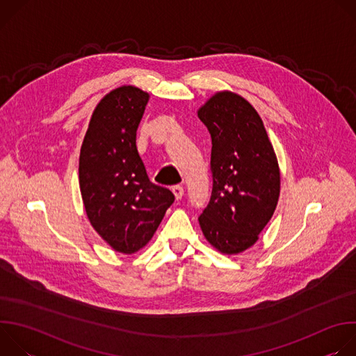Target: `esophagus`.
<instances>
[{"label": "esophagus", "instance_id": "34e87169", "mask_svg": "<svg viewBox=\"0 0 356 356\" xmlns=\"http://www.w3.org/2000/svg\"><path fill=\"white\" fill-rule=\"evenodd\" d=\"M172 191H173L176 200H180V198L183 197V194H184V190H183L181 186H173V187H172Z\"/></svg>", "mask_w": 356, "mask_h": 356}]
</instances>
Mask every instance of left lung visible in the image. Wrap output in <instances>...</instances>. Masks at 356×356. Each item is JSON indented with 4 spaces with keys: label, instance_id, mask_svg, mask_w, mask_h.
<instances>
[{
    "label": "left lung",
    "instance_id": "left-lung-1",
    "mask_svg": "<svg viewBox=\"0 0 356 356\" xmlns=\"http://www.w3.org/2000/svg\"><path fill=\"white\" fill-rule=\"evenodd\" d=\"M197 114L213 142V191L198 222L211 246L236 255L258 241L276 210L277 158L262 118L239 94L218 91Z\"/></svg>",
    "mask_w": 356,
    "mask_h": 356
}]
</instances>
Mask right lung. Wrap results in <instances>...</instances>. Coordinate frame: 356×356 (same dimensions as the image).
<instances>
[{
  "instance_id": "1",
  "label": "right lung",
  "mask_w": 356,
  "mask_h": 356,
  "mask_svg": "<svg viewBox=\"0 0 356 356\" xmlns=\"http://www.w3.org/2000/svg\"><path fill=\"white\" fill-rule=\"evenodd\" d=\"M149 94L121 86L101 98L80 149L79 183L87 218L114 250L142 249L175 195L152 183L136 149V129Z\"/></svg>"
}]
</instances>
